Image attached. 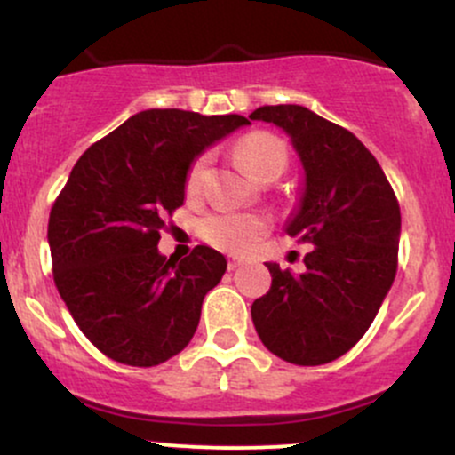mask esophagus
I'll return each mask as SVG.
<instances>
[{"label":"esophagus","mask_w":455,"mask_h":455,"mask_svg":"<svg viewBox=\"0 0 455 455\" xmlns=\"http://www.w3.org/2000/svg\"><path fill=\"white\" fill-rule=\"evenodd\" d=\"M243 262H245V258L229 256V258H228V268H229V271H234V268H238V267H241Z\"/></svg>","instance_id":"esophagus-1"}]
</instances>
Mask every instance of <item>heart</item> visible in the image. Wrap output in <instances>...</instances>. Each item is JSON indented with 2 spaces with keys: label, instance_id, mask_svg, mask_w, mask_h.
<instances>
[{
  "label": "heart",
  "instance_id": "b5f03b06",
  "mask_svg": "<svg viewBox=\"0 0 455 455\" xmlns=\"http://www.w3.org/2000/svg\"><path fill=\"white\" fill-rule=\"evenodd\" d=\"M236 154L241 163L245 164L249 173L256 180L265 178L271 171L286 169V145L277 136L268 132H253L241 139L236 145ZM210 158L206 154L199 156L190 164L187 173V193L197 195L206 182ZM267 221L256 214H241V212H217L210 214L202 221V236L210 245L226 249V251H247L258 238L265 234Z\"/></svg>",
  "mask_w": 455,
  "mask_h": 455
}]
</instances>
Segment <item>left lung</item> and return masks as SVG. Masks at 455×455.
Masks as SVG:
<instances>
[{"instance_id":"8db88e82","label":"left lung","mask_w":455,"mask_h":455,"mask_svg":"<svg viewBox=\"0 0 455 455\" xmlns=\"http://www.w3.org/2000/svg\"><path fill=\"white\" fill-rule=\"evenodd\" d=\"M249 119L284 130L299 156L304 187L284 229L312 247L299 275L267 262L273 282L253 301V325L286 363H331L363 339L393 286L402 234L397 197L373 154L316 112L262 106Z\"/></svg>"}]
</instances>
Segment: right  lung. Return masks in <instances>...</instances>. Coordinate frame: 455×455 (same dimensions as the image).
Listing matches in <instances>:
<instances>
[{"label": "right lung", "mask_w": 455, "mask_h": 455, "mask_svg": "<svg viewBox=\"0 0 455 455\" xmlns=\"http://www.w3.org/2000/svg\"><path fill=\"white\" fill-rule=\"evenodd\" d=\"M243 125L241 115L136 112L80 156L53 202V282L86 339L116 363L156 366L193 339L228 262L206 245L180 262L163 256L160 229L184 204L195 158Z\"/></svg>", "instance_id": "obj_1"}]
</instances>
